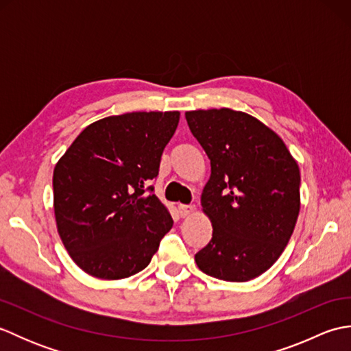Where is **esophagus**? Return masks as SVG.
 Masks as SVG:
<instances>
[{
    "label": "esophagus",
    "mask_w": 351,
    "mask_h": 351,
    "mask_svg": "<svg viewBox=\"0 0 351 351\" xmlns=\"http://www.w3.org/2000/svg\"><path fill=\"white\" fill-rule=\"evenodd\" d=\"M195 211V206L193 205H180L178 206V213H180L181 217H189V215Z\"/></svg>",
    "instance_id": "esophagus-1"
}]
</instances>
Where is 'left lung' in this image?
Instances as JSON below:
<instances>
[{
    "label": "left lung",
    "mask_w": 351,
    "mask_h": 351,
    "mask_svg": "<svg viewBox=\"0 0 351 351\" xmlns=\"http://www.w3.org/2000/svg\"><path fill=\"white\" fill-rule=\"evenodd\" d=\"M211 161L202 191L213 238L196 253L215 279L247 282L282 255L300 211V170L282 138L253 116L230 108L185 113Z\"/></svg>",
    "instance_id": "left-lung-1"
}]
</instances>
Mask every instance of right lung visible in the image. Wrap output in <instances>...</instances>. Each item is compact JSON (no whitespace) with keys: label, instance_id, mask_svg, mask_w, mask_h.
<instances>
[{"label":"right lung","instance_id":"add662e5","mask_svg":"<svg viewBox=\"0 0 351 351\" xmlns=\"http://www.w3.org/2000/svg\"><path fill=\"white\" fill-rule=\"evenodd\" d=\"M180 111L104 117L81 131L56 164L58 235L81 270L99 279L143 270L173 220L154 195Z\"/></svg>","mask_w":351,"mask_h":351}]
</instances>
